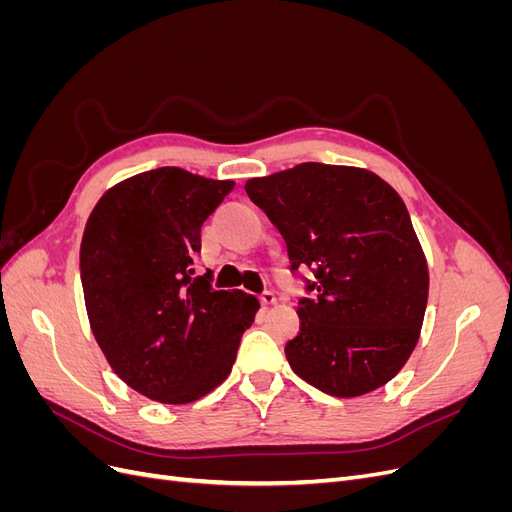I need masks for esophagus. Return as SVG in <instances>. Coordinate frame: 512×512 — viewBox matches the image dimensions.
I'll return each instance as SVG.
<instances>
[{
  "instance_id": "34e87169",
  "label": "esophagus",
  "mask_w": 512,
  "mask_h": 512,
  "mask_svg": "<svg viewBox=\"0 0 512 512\" xmlns=\"http://www.w3.org/2000/svg\"><path fill=\"white\" fill-rule=\"evenodd\" d=\"M260 303L265 305V307H271V305H275V303H277V297H275V294H273L271 290H267V292H262V294H260Z\"/></svg>"
}]
</instances>
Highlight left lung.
Segmentation results:
<instances>
[{
    "mask_svg": "<svg viewBox=\"0 0 512 512\" xmlns=\"http://www.w3.org/2000/svg\"><path fill=\"white\" fill-rule=\"evenodd\" d=\"M282 232L292 269H314L299 333L284 352L294 374L333 397L393 380L416 348L429 269L410 213L367 168L303 162L245 181Z\"/></svg>",
    "mask_w": 512,
    "mask_h": 512,
    "instance_id": "obj_1",
    "label": "left lung"
}]
</instances>
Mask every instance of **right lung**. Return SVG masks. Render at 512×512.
Wrapping results in <instances>:
<instances>
[{"label": "right lung", "instance_id": "1", "mask_svg": "<svg viewBox=\"0 0 512 512\" xmlns=\"http://www.w3.org/2000/svg\"><path fill=\"white\" fill-rule=\"evenodd\" d=\"M235 188L164 166L108 188L89 213L81 282L91 333L130 389L183 406L220 386L258 299L196 275L200 226Z\"/></svg>", "mask_w": 512, "mask_h": 512}]
</instances>
